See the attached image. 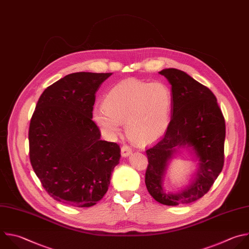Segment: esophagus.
Segmentation results:
<instances>
[{
  "label": "esophagus",
  "mask_w": 249,
  "mask_h": 249,
  "mask_svg": "<svg viewBox=\"0 0 249 249\" xmlns=\"http://www.w3.org/2000/svg\"><path fill=\"white\" fill-rule=\"evenodd\" d=\"M131 152H132V149H131V147L129 145H127V144H123L122 145V147H121V154H122L123 157L128 156Z\"/></svg>",
  "instance_id": "1"
}]
</instances>
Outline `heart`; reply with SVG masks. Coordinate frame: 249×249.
I'll return each mask as SVG.
<instances>
[{"instance_id": "1", "label": "heart", "mask_w": 249, "mask_h": 249, "mask_svg": "<svg viewBox=\"0 0 249 249\" xmlns=\"http://www.w3.org/2000/svg\"><path fill=\"white\" fill-rule=\"evenodd\" d=\"M172 94L161 82L124 80L110 89L104 107L93 111V120L107 139L115 138L126 122V133L135 142L156 141L166 131L171 113Z\"/></svg>"}]
</instances>
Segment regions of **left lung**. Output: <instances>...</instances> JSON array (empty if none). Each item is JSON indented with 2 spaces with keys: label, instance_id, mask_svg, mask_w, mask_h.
<instances>
[{
  "label": "left lung",
  "instance_id": "1",
  "mask_svg": "<svg viewBox=\"0 0 249 249\" xmlns=\"http://www.w3.org/2000/svg\"><path fill=\"white\" fill-rule=\"evenodd\" d=\"M171 84L172 118L161 140L146 149L145 186L159 203L176 206L194 202L208 193L224 166L226 125L214 94L186 72H159ZM179 147L192 148L199 159L196 178L185 190L167 193L161 183L169 160Z\"/></svg>",
  "mask_w": 249,
  "mask_h": 249
}]
</instances>
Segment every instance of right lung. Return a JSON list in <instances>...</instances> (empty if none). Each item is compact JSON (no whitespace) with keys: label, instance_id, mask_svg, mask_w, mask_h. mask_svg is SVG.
<instances>
[{"label":"right lung","instance_id":"add662e5","mask_svg":"<svg viewBox=\"0 0 249 249\" xmlns=\"http://www.w3.org/2000/svg\"><path fill=\"white\" fill-rule=\"evenodd\" d=\"M111 74H68L36 105L28 133L30 162L46 192L59 202L90 207L108 190L120 147L101 140L92 118L96 93Z\"/></svg>","mask_w":249,"mask_h":249}]
</instances>
